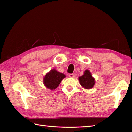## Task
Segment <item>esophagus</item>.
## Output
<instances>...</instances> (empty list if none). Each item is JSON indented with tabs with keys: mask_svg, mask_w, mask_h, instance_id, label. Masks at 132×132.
Instances as JSON below:
<instances>
[{
	"mask_svg": "<svg viewBox=\"0 0 132 132\" xmlns=\"http://www.w3.org/2000/svg\"><path fill=\"white\" fill-rule=\"evenodd\" d=\"M74 74H69V77H70V78H74Z\"/></svg>",
	"mask_w": 132,
	"mask_h": 132,
	"instance_id": "obj_1",
	"label": "esophagus"
}]
</instances>
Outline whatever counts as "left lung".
I'll list each match as a JSON object with an SVG mask.
<instances>
[{
	"mask_svg": "<svg viewBox=\"0 0 132 132\" xmlns=\"http://www.w3.org/2000/svg\"><path fill=\"white\" fill-rule=\"evenodd\" d=\"M79 81L81 86L85 89L92 88L95 83V79L88 70H85L82 76L79 77Z\"/></svg>",
	"mask_w": 132,
	"mask_h": 132,
	"instance_id": "8db88e82",
	"label": "left lung"
}]
</instances>
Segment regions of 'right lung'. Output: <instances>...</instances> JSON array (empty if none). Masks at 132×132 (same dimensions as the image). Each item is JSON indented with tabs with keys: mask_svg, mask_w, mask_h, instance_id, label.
Here are the masks:
<instances>
[{
	"mask_svg": "<svg viewBox=\"0 0 132 132\" xmlns=\"http://www.w3.org/2000/svg\"><path fill=\"white\" fill-rule=\"evenodd\" d=\"M65 77L66 75L64 74L61 73L55 69H52L44 77L43 82L47 88L53 90L57 88L61 81Z\"/></svg>",
	"mask_w": 132,
	"mask_h": 132,
	"instance_id": "obj_1",
	"label": "right lung"
}]
</instances>
